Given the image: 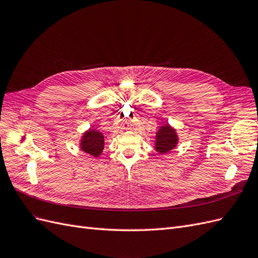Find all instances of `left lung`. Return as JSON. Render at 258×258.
I'll return each instance as SVG.
<instances>
[{
    "label": "left lung",
    "mask_w": 258,
    "mask_h": 258,
    "mask_svg": "<svg viewBox=\"0 0 258 258\" xmlns=\"http://www.w3.org/2000/svg\"><path fill=\"white\" fill-rule=\"evenodd\" d=\"M177 142V134H176L175 130L172 128L168 124H166L158 131L156 150L160 153H166L175 148Z\"/></svg>",
    "instance_id": "left-lung-1"
}]
</instances>
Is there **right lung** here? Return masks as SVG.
<instances>
[{
  "instance_id": "right-lung-1",
  "label": "right lung",
  "mask_w": 258,
  "mask_h": 258,
  "mask_svg": "<svg viewBox=\"0 0 258 258\" xmlns=\"http://www.w3.org/2000/svg\"><path fill=\"white\" fill-rule=\"evenodd\" d=\"M104 136L97 131L90 130L83 135L81 141V149L94 157H98L104 149Z\"/></svg>"
}]
</instances>
